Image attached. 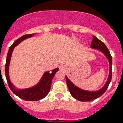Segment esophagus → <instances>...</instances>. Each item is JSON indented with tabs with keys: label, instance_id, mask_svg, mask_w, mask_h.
<instances>
[{
	"label": "esophagus",
	"instance_id": "34e87169",
	"mask_svg": "<svg viewBox=\"0 0 123 123\" xmlns=\"http://www.w3.org/2000/svg\"><path fill=\"white\" fill-rule=\"evenodd\" d=\"M60 68H61V69H63V67H62V66H61Z\"/></svg>",
	"mask_w": 123,
	"mask_h": 123
}]
</instances>
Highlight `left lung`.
Returning a JSON list of instances; mask_svg holds the SVG:
<instances>
[{
  "instance_id": "1",
  "label": "left lung",
  "mask_w": 123,
  "mask_h": 123,
  "mask_svg": "<svg viewBox=\"0 0 123 123\" xmlns=\"http://www.w3.org/2000/svg\"><path fill=\"white\" fill-rule=\"evenodd\" d=\"M91 47V48L97 49L99 50L102 53H104L105 56H106V58H108L110 63V73L105 85L99 91H94V92L84 91V90L79 89L78 87L75 86L73 84L69 81V79L66 76L67 86H68V90H69L71 95L74 98L79 101H81V102H89V101L93 100L96 99L98 97H100L101 95H103L107 89V88H108V86L111 82V77H112V71H111L112 57L111 56L109 50L105 45V44L94 36Z\"/></svg>"
}]
</instances>
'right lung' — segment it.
<instances>
[{
    "label": "right lung",
    "mask_w": 123,
    "mask_h": 123,
    "mask_svg": "<svg viewBox=\"0 0 123 123\" xmlns=\"http://www.w3.org/2000/svg\"><path fill=\"white\" fill-rule=\"evenodd\" d=\"M34 34H26L21 37H19L17 40L15 41L13 44L10 47L9 50H8L7 56H6V63L5 66V77H6V81L8 83V85L9 86L11 91L13 92V94L19 97L21 99H23L25 100L28 101H37L39 100L44 98V97L47 96L49 92L50 89L51 84L53 78L55 76V73L58 71V68H56L55 69L52 70L51 72L47 71L44 74L42 79L35 86L32 87L29 89H17L13 86L12 84L11 83L9 79V75H8V67H9L10 61L11 56L12 54L13 50L15 46H17L18 44H19L21 41L26 39L27 38L31 37Z\"/></svg>",
    "instance_id": "add662e5"
}]
</instances>
